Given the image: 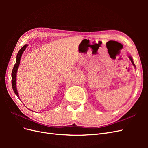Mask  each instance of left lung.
<instances>
[{"label": "left lung", "instance_id": "8db88e82", "mask_svg": "<svg viewBox=\"0 0 148 148\" xmlns=\"http://www.w3.org/2000/svg\"><path fill=\"white\" fill-rule=\"evenodd\" d=\"M129 59H130V60H131V62H132V63L133 65L134 66H135V67H136V66H135V64H134V62H133V59H132V57H131V56H129Z\"/></svg>", "mask_w": 148, "mask_h": 148}]
</instances>
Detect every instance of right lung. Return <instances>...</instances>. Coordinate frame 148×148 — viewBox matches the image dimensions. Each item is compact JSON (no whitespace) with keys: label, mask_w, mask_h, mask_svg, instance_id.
I'll return each instance as SVG.
<instances>
[{"label":"right lung","mask_w":148,"mask_h":148,"mask_svg":"<svg viewBox=\"0 0 148 148\" xmlns=\"http://www.w3.org/2000/svg\"><path fill=\"white\" fill-rule=\"evenodd\" d=\"M28 44H25V46H23L22 47L20 50L18 51L17 53L16 56V63L13 66V69L12 70V88L13 89V91H14L15 95L17 96V97L19 98V96H18V93L17 92V89H16V72L18 69V66L20 63V60H21V57L22 56V53H23V52L25 51V49L27 47Z\"/></svg>","instance_id":"1"}]
</instances>
